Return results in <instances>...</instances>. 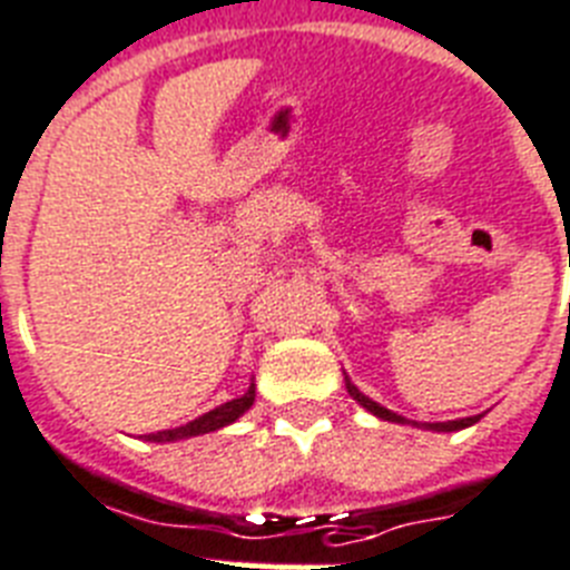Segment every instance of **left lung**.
<instances>
[{
	"label": "left lung",
	"instance_id": "left-lung-1",
	"mask_svg": "<svg viewBox=\"0 0 570 570\" xmlns=\"http://www.w3.org/2000/svg\"><path fill=\"white\" fill-rule=\"evenodd\" d=\"M343 381H346V393H350V396L355 399L361 407H364V411H370L373 416H379V420H384V422H399V425H416V428H425V431H440V434L445 431V434H449V431H463V428L474 425V422L483 416V413H481V416H465V420H451V422H411V420H404V416H399V413L387 411V407H381V404L373 402L370 396H364V393H361V390L352 384L350 375H346V373H343Z\"/></svg>",
	"mask_w": 570,
	"mask_h": 570
}]
</instances>
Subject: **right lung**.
I'll use <instances>...</instances> for the list:
<instances>
[{"label":"right lung","mask_w":570,"mask_h":570,"mask_svg":"<svg viewBox=\"0 0 570 570\" xmlns=\"http://www.w3.org/2000/svg\"><path fill=\"white\" fill-rule=\"evenodd\" d=\"M253 402H256V384H250L244 396L218 404L215 411L204 413V416H197V420L186 422V425L180 428H168V431H157V434H145V440H148V443H177V440H189V436L212 434V431H218V428L233 425L238 416H244V413L250 411Z\"/></svg>","instance_id":"add662e5"}]
</instances>
